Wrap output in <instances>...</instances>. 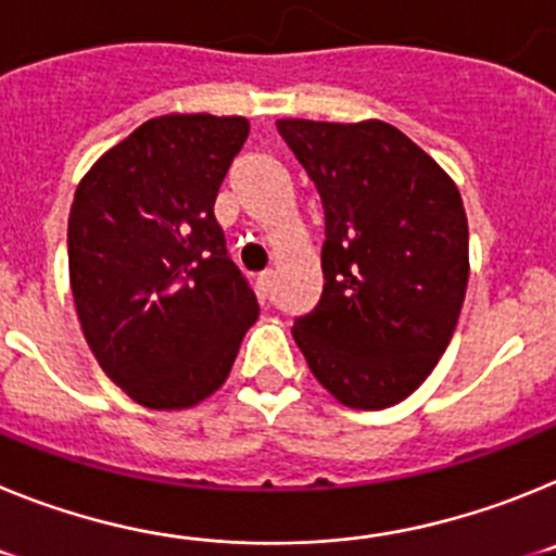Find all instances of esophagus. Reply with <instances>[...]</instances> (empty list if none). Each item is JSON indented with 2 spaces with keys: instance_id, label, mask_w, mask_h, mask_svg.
<instances>
[{
  "instance_id": "34e87169",
  "label": "esophagus",
  "mask_w": 556,
  "mask_h": 556,
  "mask_svg": "<svg viewBox=\"0 0 556 556\" xmlns=\"http://www.w3.org/2000/svg\"><path fill=\"white\" fill-rule=\"evenodd\" d=\"M269 289H273V269L258 275V292H262V298H269Z\"/></svg>"
}]
</instances>
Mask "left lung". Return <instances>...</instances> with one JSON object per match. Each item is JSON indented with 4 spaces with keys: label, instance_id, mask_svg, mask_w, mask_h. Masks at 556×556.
<instances>
[{
    "label": "left lung",
    "instance_id": "8db88e82",
    "mask_svg": "<svg viewBox=\"0 0 556 556\" xmlns=\"http://www.w3.org/2000/svg\"><path fill=\"white\" fill-rule=\"evenodd\" d=\"M326 211L323 298L292 337L351 409L401 404L434 370L468 289V217L448 172L381 119H278Z\"/></svg>",
    "mask_w": 556,
    "mask_h": 556
}]
</instances>
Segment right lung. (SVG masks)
I'll return each instance as SVG.
<instances>
[{
  "label": "right lung",
  "instance_id": "1",
  "mask_svg": "<svg viewBox=\"0 0 556 556\" xmlns=\"http://www.w3.org/2000/svg\"><path fill=\"white\" fill-rule=\"evenodd\" d=\"M244 116L166 113L102 155L68 214V281L88 348L127 397L189 409L219 390L258 317L214 200Z\"/></svg>",
  "mask_w": 556,
  "mask_h": 556
}]
</instances>
